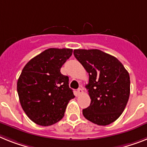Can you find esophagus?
I'll return each mask as SVG.
<instances>
[{"label":"esophagus","instance_id":"1","mask_svg":"<svg viewBox=\"0 0 147 147\" xmlns=\"http://www.w3.org/2000/svg\"><path fill=\"white\" fill-rule=\"evenodd\" d=\"M77 93H78V96H80V95H81L82 93H83V90H82V88H81V87H80V88L78 89Z\"/></svg>","mask_w":147,"mask_h":147}]
</instances>
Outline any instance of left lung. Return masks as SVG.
<instances>
[{
    "instance_id": "obj_1",
    "label": "left lung",
    "mask_w": 147,
    "mask_h": 147,
    "mask_svg": "<svg viewBox=\"0 0 147 147\" xmlns=\"http://www.w3.org/2000/svg\"><path fill=\"white\" fill-rule=\"evenodd\" d=\"M74 55L89 73L86 85L90 105L83 115L98 125H107L119 117L130 95V77L115 57L98 49H76Z\"/></svg>"
}]
</instances>
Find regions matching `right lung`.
I'll return each mask as SVG.
<instances>
[{"instance_id":"add662e5","label":"right lung","mask_w":147,"mask_h":147,"mask_svg":"<svg viewBox=\"0 0 147 147\" xmlns=\"http://www.w3.org/2000/svg\"><path fill=\"white\" fill-rule=\"evenodd\" d=\"M72 49H49L26 64L17 82L22 109L34 123L49 126L63 117L66 106L75 98L69 77L60 68Z\"/></svg>"}]
</instances>
